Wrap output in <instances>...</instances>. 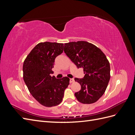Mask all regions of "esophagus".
<instances>
[{
  "label": "esophagus",
  "instance_id": "esophagus-1",
  "mask_svg": "<svg viewBox=\"0 0 135 135\" xmlns=\"http://www.w3.org/2000/svg\"><path fill=\"white\" fill-rule=\"evenodd\" d=\"M74 79H73V78H71V79H70V83H73V82H74Z\"/></svg>",
  "mask_w": 135,
  "mask_h": 135
}]
</instances>
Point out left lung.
I'll use <instances>...</instances> for the list:
<instances>
[{"mask_svg": "<svg viewBox=\"0 0 135 135\" xmlns=\"http://www.w3.org/2000/svg\"><path fill=\"white\" fill-rule=\"evenodd\" d=\"M64 52L78 68H82L83 78H75L81 89L75 93L78 101L84 104L95 103L104 95L110 78V64L100 48L85 41L65 43Z\"/></svg>", "mask_w": 135, "mask_h": 135, "instance_id": "obj_1", "label": "left lung"}]
</instances>
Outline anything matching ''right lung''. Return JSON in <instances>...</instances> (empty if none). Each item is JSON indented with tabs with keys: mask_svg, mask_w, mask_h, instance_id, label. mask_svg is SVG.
Returning a JSON list of instances; mask_svg holds the SVG:
<instances>
[{
	"mask_svg": "<svg viewBox=\"0 0 135 135\" xmlns=\"http://www.w3.org/2000/svg\"><path fill=\"white\" fill-rule=\"evenodd\" d=\"M64 44L38 43L30 52L23 64V78L31 95L39 103L52 107L62 101L65 89L69 84L67 76L56 79L53 74L55 58L63 52Z\"/></svg>",
	"mask_w": 135,
	"mask_h": 135,
	"instance_id": "1",
	"label": "right lung"
}]
</instances>
